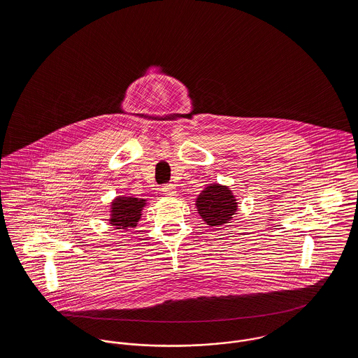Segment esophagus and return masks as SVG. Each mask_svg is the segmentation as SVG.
<instances>
[{
  "mask_svg": "<svg viewBox=\"0 0 358 358\" xmlns=\"http://www.w3.org/2000/svg\"><path fill=\"white\" fill-rule=\"evenodd\" d=\"M161 192H162L165 196H173V194H175V185H172V183H165V185H162Z\"/></svg>",
  "mask_w": 358,
  "mask_h": 358,
  "instance_id": "34e87169",
  "label": "esophagus"
}]
</instances>
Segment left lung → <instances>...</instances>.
Listing matches in <instances>:
<instances>
[{
    "label": "left lung",
    "mask_w": 358,
    "mask_h": 358,
    "mask_svg": "<svg viewBox=\"0 0 358 358\" xmlns=\"http://www.w3.org/2000/svg\"><path fill=\"white\" fill-rule=\"evenodd\" d=\"M197 208L206 224L219 227L233 217L237 210V203L227 187L210 185L199 196Z\"/></svg>",
    "instance_id": "obj_1"
}]
</instances>
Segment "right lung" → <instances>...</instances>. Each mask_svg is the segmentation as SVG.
I'll return each mask as SVG.
<instances>
[{
  "label": "right lung",
  "instance_id": "right-lung-1",
  "mask_svg": "<svg viewBox=\"0 0 358 358\" xmlns=\"http://www.w3.org/2000/svg\"><path fill=\"white\" fill-rule=\"evenodd\" d=\"M145 204V200L132 197L115 199L111 204V224L117 229L135 227L141 219V210Z\"/></svg>",
  "mask_w": 358,
  "mask_h": 358
}]
</instances>
